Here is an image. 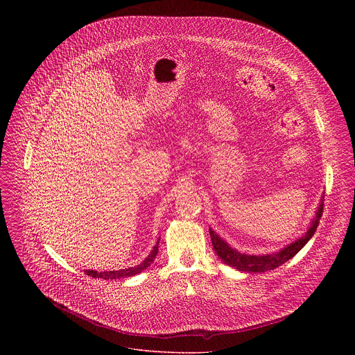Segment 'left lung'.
Returning a JSON list of instances; mask_svg holds the SVG:
<instances>
[{"label": "left lung", "instance_id": "obj_1", "mask_svg": "<svg viewBox=\"0 0 355 355\" xmlns=\"http://www.w3.org/2000/svg\"><path fill=\"white\" fill-rule=\"evenodd\" d=\"M324 210V200H321V203L318 206L315 218L311 223V227L309 231L304 234L302 238L295 241L294 243L288 245L284 248L282 252L275 254H268V255H249V254H242L234 249H231L218 235H216L211 228H209V234L211 238V245L216 254L221 258V261L232 268H236L238 270L243 272H252V273H259V272H266V270H273L277 266L283 265L288 259H291L295 254L298 253L304 245L309 242V239L313 236L315 232V228L318 225V220L322 216Z\"/></svg>", "mask_w": 355, "mask_h": 355}]
</instances>
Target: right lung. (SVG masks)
Wrapping results in <instances>:
<instances>
[{
    "label": "right lung",
    "mask_w": 355,
    "mask_h": 355,
    "mask_svg": "<svg viewBox=\"0 0 355 355\" xmlns=\"http://www.w3.org/2000/svg\"><path fill=\"white\" fill-rule=\"evenodd\" d=\"M158 243L153 248L152 253L149 254V257L142 261L139 265L137 266H132V268H127V269H120V270H109V272H97V270H85V273L90 277H94V279H105V280H109V279H124V277H131L134 275H138L141 273L142 270H145L153 261L155 258V255L158 253Z\"/></svg>",
    "instance_id": "obj_1"
}]
</instances>
